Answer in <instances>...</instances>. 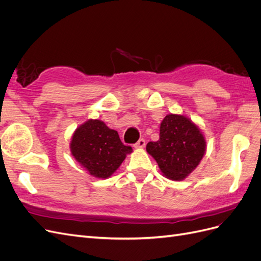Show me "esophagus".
Here are the masks:
<instances>
[{"mask_svg": "<svg viewBox=\"0 0 261 261\" xmlns=\"http://www.w3.org/2000/svg\"><path fill=\"white\" fill-rule=\"evenodd\" d=\"M145 146H146V141H145V139H143V138L139 139V140L137 141V143H136L135 145H134V147H135V148H144Z\"/></svg>", "mask_w": 261, "mask_h": 261, "instance_id": "1", "label": "esophagus"}]
</instances>
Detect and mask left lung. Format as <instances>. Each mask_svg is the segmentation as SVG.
I'll use <instances>...</instances> for the list:
<instances>
[{
  "label": "left lung",
  "mask_w": 261,
  "mask_h": 261,
  "mask_svg": "<svg viewBox=\"0 0 261 261\" xmlns=\"http://www.w3.org/2000/svg\"><path fill=\"white\" fill-rule=\"evenodd\" d=\"M146 149L165 176L181 180L201 161L206 140L198 126L189 118L169 114L161 123L159 140L149 141Z\"/></svg>",
  "instance_id": "8db88e82"
}]
</instances>
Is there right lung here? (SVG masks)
<instances>
[{
  "mask_svg": "<svg viewBox=\"0 0 261 261\" xmlns=\"http://www.w3.org/2000/svg\"><path fill=\"white\" fill-rule=\"evenodd\" d=\"M116 130L99 120H89L78 127L70 143L73 156L94 177L111 176L132 152Z\"/></svg>",
  "mask_w": 261,
  "mask_h": 261,
  "instance_id": "add662e5",
  "label": "right lung"
}]
</instances>
